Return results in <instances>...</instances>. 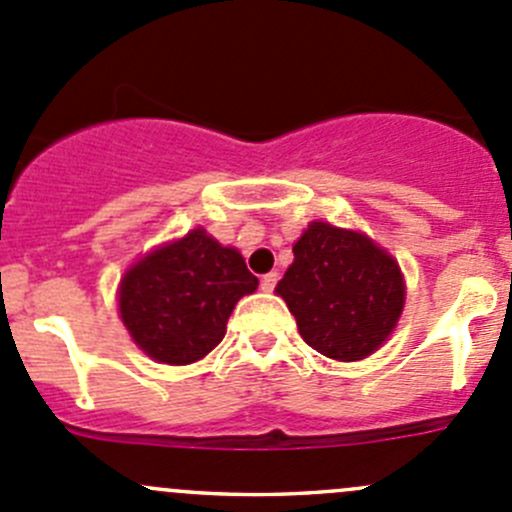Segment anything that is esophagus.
Segmentation results:
<instances>
[{
  "label": "esophagus",
  "instance_id": "esophagus-1",
  "mask_svg": "<svg viewBox=\"0 0 512 512\" xmlns=\"http://www.w3.org/2000/svg\"><path fill=\"white\" fill-rule=\"evenodd\" d=\"M277 280H280V275H277V272H267V275L260 280L262 292H272V289L277 287Z\"/></svg>",
  "mask_w": 512,
  "mask_h": 512
}]
</instances>
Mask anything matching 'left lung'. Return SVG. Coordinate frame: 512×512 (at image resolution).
<instances>
[{
  "instance_id": "obj_1",
  "label": "left lung",
  "mask_w": 512,
  "mask_h": 512,
  "mask_svg": "<svg viewBox=\"0 0 512 512\" xmlns=\"http://www.w3.org/2000/svg\"><path fill=\"white\" fill-rule=\"evenodd\" d=\"M275 292L297 319L304 342L337 361H359L389 339L404 312L399 262L371 237L309 223L292 247Z\"/></svg>"
}]
</instances>
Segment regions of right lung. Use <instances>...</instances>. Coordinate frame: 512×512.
<instances>
[{
    "label": "right lung",
    "mask_w": 512,
    "mask_h": 512,
    "mask_svg": "<svg viewBox=\"0 0 512 512\" xmlns=\"http://www.w3.org/2000/svg\"><path fill=\"white\" fill-rule=\"evenodd\" d=\"M255 289L257 277L240 252L195 227L128 267L118 287V312L151 359L183 366L223 342L235 304Z\"/></svg>",
    "instance_id": "1"
}]
</instances>
